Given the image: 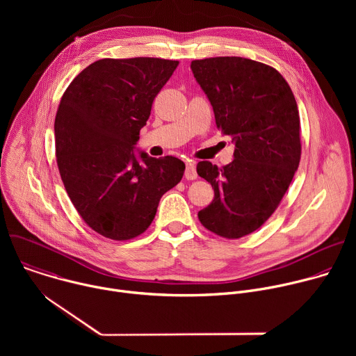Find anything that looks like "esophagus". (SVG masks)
Listing matches in <instances>:
<instances>
[{
  "label": "esophagus",
  "instance_id": "obj_1",
  "mask_svg": "<svg viewBox=\"0 0 356 356\" xmlns=\"http://www.w3.org/2000/svg\"><path fill=\"white\" fill-rule=\"evenodd\" d=\"M184 176L187 180H195L197 179V172H195V163L193 161H188L186 163V172Z\"/></svg>",
  "mask_w": 356,
  "mask_h": 356
}]
</instances>
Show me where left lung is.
<instances>
[{
	"instance_id": "obj_1",
	"label": "left lung",
	"mask_w": 356,
	"mask_h": 356,
	"mask_svg": "<svg viewBox=\"0 0 356 356\" xmlns=\"http://www.w3.org/2000/svg\"><path fill=\"white\" fill-rule=\"evenodd\" d=\"M213 106L216 124L232 138L234 161L198 162L214 200L198 211L211 232L235 239L257 231L275 213L300 163V117L283 76L264 63L235 58L191 62Z\"/></svg>"
}]
</instances>
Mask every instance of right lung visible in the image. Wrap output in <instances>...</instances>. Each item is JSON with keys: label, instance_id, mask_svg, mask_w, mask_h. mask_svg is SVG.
<instances>
[{"label": "right lung", "instance_id": "add662e5", "mask_svg": "<svg viewBox=\"0 0 356 356\" xmlns=\"http://www.w3.org/2000/svg\"><path fill=\"white\" fill-rule=\"evenodd\" d=\"M177 60L101 59L67 87L55 120L56 158L65 188L84 222L127 241L154 221L162 195L186 165L135 150L152 103Z\"/></svg>", "mask_w": 356, "mask_h": 356}]
</instances>
